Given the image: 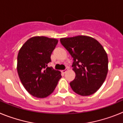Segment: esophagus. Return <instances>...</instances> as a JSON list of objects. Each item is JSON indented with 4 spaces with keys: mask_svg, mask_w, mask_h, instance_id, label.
I'll return each mask as SVG.
<instances>
[{
    "mask_svg": "<svg viewBox=\"0 0 123 123\" xmlns=\"http://www.w3.org/2000/svg\"><path fill=\"white\" fill-rule=\"evenodd\" d=\"M67 71H68V69H67V68H66L65 69H63V70H62V73L65 74V73H66L67 72Z\"/></svg>",
    "mask_w": 123,
    "mask_h": 123,
    "instance_id": "esophagus-1",
    "label": "esophagus"
}]
</instances>
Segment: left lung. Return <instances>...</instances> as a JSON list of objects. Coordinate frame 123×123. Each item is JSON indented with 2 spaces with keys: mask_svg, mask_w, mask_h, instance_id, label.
I'll list each match as a JSON object with an SVG mask.
<instances>
[{
  "mask_svg": "<svg viewBox=\"0 0 123 123\" xmlns=\"http://www.w3.org/2000/svg\"><path fill=\"white\" fill-rule=\"evenodd\" d=\"M60 42L73 58L76 77L69 83L73 91L82 96L94 94L108 73V56L104 47L96 39L86 36L61 38Z\"/></svg>",
  "mask_w": 123,
  "mask_h": 123,
  "instance_id": "8db88e82",
  "label": "left lung"
}]
</instances>
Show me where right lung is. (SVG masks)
<instances>
[{
    "mask_svg": "<svg viewBox=\"0 0 123 123\" xmlns=\"http://www.w3.org/2000/svg\"><path fill=\"white\" fill-rule=\"evenodd\" d=\"M58 40L44 36L30 38L19 49L17 71L21 83L32 96L45 98L54 92L61 72L47 67Z\"/></svg>",
    "mask_w": 123,
    "mask_h": 123,
    "instance_id": "1",
    "label": "right lung"
}]
</instances>
